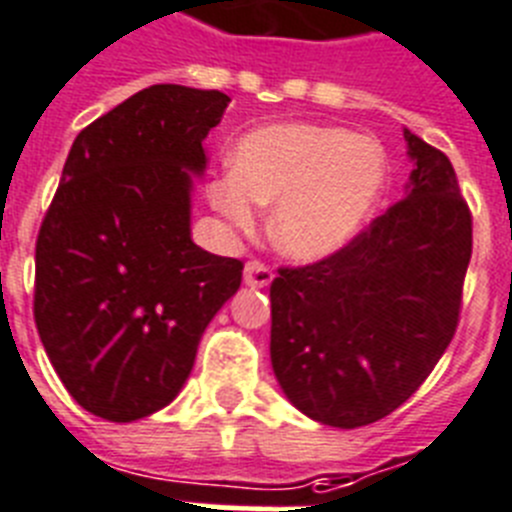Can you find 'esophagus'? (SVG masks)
I'll list each match as a JSON object with an SVG mask.
<instances>
[{"label":"esophagus","instance_id":"34e87169","mask_svg":"<svg viewBox=\"0 0 512 512\" xmlns=\"http://www.w3.org/2000/svg\"><path fill=\"white\" fill-rule=\"evenodd\" d=\"M243 279L251 287H266L274 279V272L264 261H248L246 269H243Z\"/></svg>","mask_w":512,"mask_h":512}]
</instances>
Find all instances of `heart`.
I'll use <instances>...</instances> for the list:
<instances>
[{
	"mask_svg": "<svg viewBox=\"0 0 512 512\" xmlns=\"http://www.w3.org/2000/svg\"><path fill=\"white\" fill-rule=\"evenodd\" d=\"M386 178V155L342 126L279 121L248 131L233 170L212 178L209 204L233 230L251 233L272 207V240L295 261L342 251L368 222Z\"/></svg>",
	"mask_w": 512,
	"mask_h": 512,
	"instance_id": "1",
	"label": "heart"
}]
</instances>
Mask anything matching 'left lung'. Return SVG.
Listing matches in <instances>:
<instances>
[{"instance_id": "obj_1", "label": "left lung", "mask_w": 512, "mask_h": 512, "mask_svg": "<svg viewBox=\"0 0 512 512\" xmlns=\"http://www.w3.org/2000/svg\"><path fill=\"white\" fill-rule=\"evenodd\" d=\"M406 196L334 256L279 266L272 368L287 399L355 430L399 409L456 334L471 259V209L451 160L404 129Z\"/></svg>"}]
</instances>
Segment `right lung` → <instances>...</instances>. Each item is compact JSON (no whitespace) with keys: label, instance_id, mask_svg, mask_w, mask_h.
<instances>
[{"label":"right lung","instance_id":"add662e5","mask_svg":"<svg viewBox=\"0 0 512 512\" xmlns=\"http://www.w3.org/2000/svg\"><path fill=\"white\" fill-rule=\"evenodd\" d=\"M220 90L152 85L77 134L36 240L33 316L82 409L134 422L176 399L243 261L191 240V173Z\"/></svg>","mask_w":512,"mask_h":512}]
</instances>
